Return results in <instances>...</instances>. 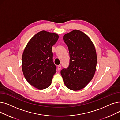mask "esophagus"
<instances>
[{"instance_id":"1","label":"esophagus","mask_w":120,"mask_h":120,"mask_svg":"<svg viewBox=\"0 0 120 120\" xmlns=\"http://www.w3.org/2000/svg\"><path fill=\"white\" fill-rule=\"evenodd\" d=\"M61 65H58V66H57V69L58 70V71H60L61 69Z\"/></svg>"}]
</instances>
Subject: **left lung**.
Instances as JSON below:
<instances>
[{
    "mask_svg": "<svg viewBox=\"0 0 120 120\" xmlns=\"http://www.w3.org/2000/svg\"><path fill=\"white\" fill-rule=\"evenodd\" d=\"M63 40L68 47L70 64L61 71L66 86L71 90L84 88L92 79L97 65L94 44L86 34L78 30L66 34Z\"/></svg>",
    "mask_w": 120,
    "mask_h": 120,
    "instance_id": "left-lung-1",
    "label": "left lung"
}]
</instances>
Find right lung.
<instances>
[{"instance_id":"1","label":"right lung","mask_w":120,"mask_h":120,"mask_svg":"<svg viewBox=\"0 0 120 120\" xmlns=\"http://www.w3.org/2000/svg\"><path fill=\"white\" fill-rule=\"evenodd\" d=\"M59 36L42 30L28 43L22 56V69L28 82L38 90L50 86L56 67L53 62L52 47Z\"/></svg>"}]
</instances>
